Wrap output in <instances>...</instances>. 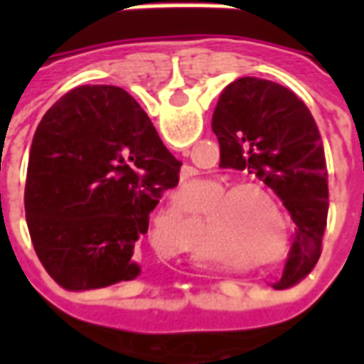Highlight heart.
Here are the masks:
<instances>
[{"mask_svg":"<svg viewBox=\"0 0 364 364\" xmlns=\"http://www.w3.org/2000/svg\"><path fill=\"white\" fill-rule=\"evenodd\" d=\"M226 181H208L206 195L217 191L203 206L218 244L226 250H234L237 255L252 259V265H267L281 261L290 247V234L287 216L279 206V200L271 189L259 183H234L224 190ZM279 214L276 218L272 207ZM285 230V244L282 243L278 220ZM283 250L278 252L280 244Z\"/></svg>","mask_w":364,"mask_h":364,"instance_id":"b5f03b06","label":"heart"}]
</instances>
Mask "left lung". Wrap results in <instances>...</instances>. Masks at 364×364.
<instances>
[{
  "label": "left lung",
  "mask_w": 364,
  "mask_h": 364,
  "mask_svg": "<svg viewBox=\"0 0 364 364\" xmlns=\"http://www.w3.org/2000/svg\"><path fill=\"white\" fill-rule=\"evenodd\" d=\"M213 132L220 144V166L257 175L298 226L279 282V289H289L318 263L328 224L326 154L312 112L279 83L240 77L222 91Z\"/></svg>",
  "instance_id": "obj_1"
}]
</instances>
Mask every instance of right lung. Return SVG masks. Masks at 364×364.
Here are the masks:
<instances>
[{
  "label": "right lung",
  "mask_w": 364,
  "mask_h": 364,
  "mask_svg": "<svg viewBox=\"0 0 364 364\" xmlns=\"http://www.w3.org/2000/svg\"><path fill=\"white\" fill-rule=\"evenodd\" d=\"M179 169L124 90L82 85L60 97L36 127L25 185L28 234L46 273L72 292L136 279L134 247Z\"/></svg>",
  "instance_id": "add662e5"
}]
</instances>
